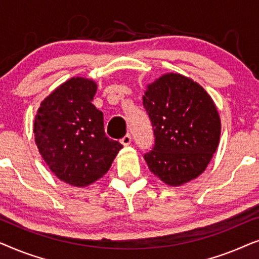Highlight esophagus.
<instances>
[{"mask_svg": "<svg viewBox=\"0 0 259 259\" xmlns=\"http://www.w3.org/2000/svg\"><path fill=\"white\" fill-rule=\"evenodd\" d=\"M131 141H132V137H131L130 134H126V136L121 139V144L123 145V146H128V145L131 144Z\"/></svg>", "mask_w": 259, "mask_h": 259, "instance_id": "34e87169", "label": "esophagus"}]
</instances>
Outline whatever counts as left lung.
Instances as JSON below:
<instances>
[{
  "mask_svg": "<svg viewBox=\"0 0 259 259\" xmlns=\"http://www.w3.org/2000/svg\"><path fill=\"white\" fill-rule=\"evenodd\" d=\"M143 104L155 136L144 157L150 171L173 187L197 179L221 139V116L210 94L189 76L165 73L146 84Z\"/></svg>",
  "mask_w": 259,
  "mask_h": 259,
  "instance_id": "8db88e82",
  "label": "left lung"
}]
</instances>
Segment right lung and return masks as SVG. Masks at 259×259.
<instances>
[{
	"instance_id": "obj_1",
	"label": "right lung",
	"mask_w": 259,
	"mask_h": 259,
	"mask_svg": "<svg viewBox=\"0 0 259 259\" xmlns=\"http://www.w3.org/2000/svg\"><path fill=\"white\" fill-rule=\"evenodd\" d=\"M98 84L73 76L44 99L34 138L49 169L68 185L86 187L106 175L122 145L106 137L102 112L92 104Z\"/></svg>"
}]
</instances>
